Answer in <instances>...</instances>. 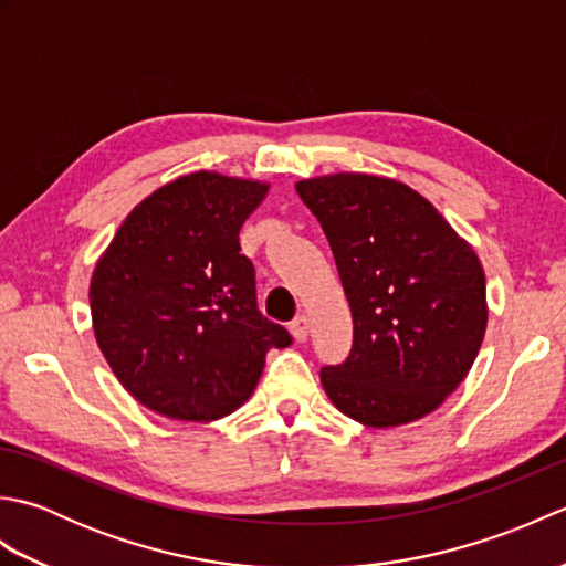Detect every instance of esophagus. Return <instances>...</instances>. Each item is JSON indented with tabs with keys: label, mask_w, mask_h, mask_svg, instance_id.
<instances>
[{
	"label": "esophagus",
	"mask_w": 566,
	"mask_h": 566,
	"mask_svg": "<svg viewBox=\"0 0 566 566\" xmlns=\"http://www.w3.org/2000/svg\"><path fill=\"white\" fill-rule=\"evenodd\" d=\"M290 331H292V335H294L298 343H304L308 338V318L306 316H296L290 323Z\"/></svg>",
	"instance_id": "1"
}]
</instances>
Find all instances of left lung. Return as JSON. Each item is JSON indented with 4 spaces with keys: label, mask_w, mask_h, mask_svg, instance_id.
<instances>
[{
    "label": "left lung",
    "mask_w": 566,
    "mask_h": 566,
    "mask_svg": "<svg viewBox=\"0 0 566 566\" xmlns=\"http://www.w3.org/2000/svg\"><path fill=\"white\" fill-rule=\"evenodd\" d=\"M353 311V347L321 369L328 399L357 423L428 416L467 377L486 331V280L472 245L396 179L340 172L304 179Z\"/></svg>",
    "instance_id": "obj_1"
}]
</instances>
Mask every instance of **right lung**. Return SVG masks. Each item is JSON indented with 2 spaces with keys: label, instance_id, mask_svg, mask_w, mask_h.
<instances>
[{
  "label": "right lung",
  "instance_id": "add662e5",
  "mask_svg": "<svg viewBox=\"0 0 566 566\" xmlns=\"http://www.w3.org/2000/svg\"><path fill=\"white\" fill-rule=\"evenodd\" d=\"M268 185L191 172L126 216L92 274L94 335L136 401L175 420L223 418L255 391L272 347L238 233Z\"/></svg>",
  "mask_w": 566,
  "mask_h": 566
}]
</instances>
